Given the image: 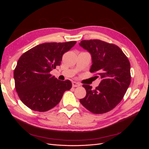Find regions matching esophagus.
Masks as SVG:
<instances>
[{
	"label": "esophagus",
	"mask_w": 149,
	"mask_h": 149,
	"mask_svg": "<svg viewBox=\"0 0 149 149\" xmlns=\"http://www.w3.org/2000/svg\"><path fill=\"white\" fill-rule=\"evenodd\" d=\"M72 85H73V87L75 88V87H79L81 86V84L79 83H77V82H75V81H73V83H72Z\"/></svg>",
	"instance_id": "34e87169"
}]
</instances>
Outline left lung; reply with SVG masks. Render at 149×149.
<instances>
[{
  "label": "left lung",
  "mask_w": 149,
  "mask_h": 149,
  "mask_svg": "<svg viewBox=\"0 0 149 149\" xmlns=\"http://www.w3.org/2000/svg\"><path fill=\"white\" fill-rule=\"evenodd\" d=\"M79 46L91 54V73H97L101 81L93 89L83 84L86 95L79 100L81 104L94 114L110 111L123 100L131 80L130 65L127 57L114 44L100 40H82Z\"/></svg>",
  "instance_id": "left-lung-1"
}]
</instances>
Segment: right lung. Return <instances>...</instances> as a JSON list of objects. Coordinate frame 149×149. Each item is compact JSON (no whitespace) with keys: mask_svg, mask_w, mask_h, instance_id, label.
<instances>
[{"mask_svg":"<svg viewBox=\"0 0 149 149\" xmlns=\"http://www.w3.org/2000/svg\"><path fill=\"white\" fill-rule=\"evenodd\" d=\"M76 43L40 44L20 57L13 77L16 91L25 106L33 111H47L56 106L64 93L71 88L70 80H58L50 71L60 65L63 55Z\"/></svg>","mask_w":149,"mask_h":149,"instance_id":"add662e5","label":"right lung"}]
</instances>
